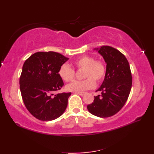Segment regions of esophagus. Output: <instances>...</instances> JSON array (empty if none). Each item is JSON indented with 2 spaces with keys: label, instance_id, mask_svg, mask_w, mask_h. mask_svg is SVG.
<instances>
[{
  "label": "esophagus",
  "instance_id": "34e87169",
  "mask_svg": "<svg viewBox=\"0 0 154 154\" xmlns=\"http://www.w3.org/2000/svg\"><path fill=\"white\" fill-rule=\"evenodd\" d=\"M75 93H77V94H79V95H81V96H83L85 94V93H84V92H75Z\"/></svg>",
  "mask_w": 154,
  "mask_h": 154
}]
</instances>
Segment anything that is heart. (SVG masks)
<instances>
[{"label": "heart", "mask_w": 154, "mask_h": 154, "mask_svg": "<svg viewBox=\"0 0 154 154\" xmlns=\"http://www.w3.org/2000/svg\"><path fill=\"white\" fill-rule=\"evenodd\" d=\"M73 67L78 70L83 69L82 77L85 79L81 81H75L67 85L66 89L73 92H83L94 87L96 83L102 81L106 73V66L102 60H95L91 55H84L73 61ZM58 74L65 82L73 81L75 76V71L69 65L65 63L59 69Z\"/></svg>", "instance_id": "obj_1"}]
</instances>
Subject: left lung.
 <instances>
[{"mask_svg": "<svg viewBox=\"0 0 154 154\" xmlns=\"http://www.w3.org/2000/svg\"><path fill=\"white\" fill-rule=\"evenodd\" d=\"M106 63V73L97 91L101 95L94 96L87 109L93 115L107 118L116 114L128 98L132 79L128 61L120 51L109 45L97 49Z\"/></svg>", "mask_w": 154, "mask_h": 154, "instance_id": "left-lung-1", "label": "left lung"}]
</instances>
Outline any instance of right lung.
Listing matches in <instances>:
<instances>
[{"label":"right lung","instance_id":"obj_1","mask_svg":"<svg viewBox=\"0 0 154 154\" xmlns=\"http://www.w3.org/2000/svg\"><path fill=\"white\" fill-rule=\"evenodd\" d=\"M69 58L54 51H39L25 61L20 77V89L28 110L37 119L50 121L63 114L71 93L54 91L63 86L59 69Z\"/></svg>","mask_w":154,"mask_h":154}]
</instances>
